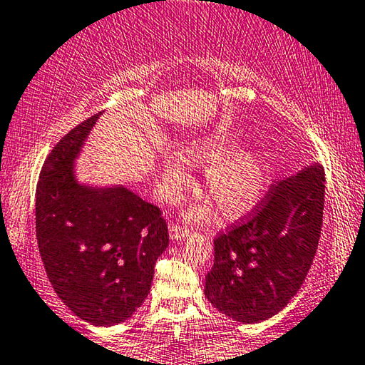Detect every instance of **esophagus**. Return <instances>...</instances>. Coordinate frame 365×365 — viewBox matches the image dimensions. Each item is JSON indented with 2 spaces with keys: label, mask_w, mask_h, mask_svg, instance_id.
I'll return each instance as SVG.
<instances>
[{
  "label": "esophagus",
  "mask_w": 365,
  "mask_h": 365,
  "mask_svg": "<svg viewBox=\"0 0 365 365\" xmlns=\"http://www.w3.org/2000/svg\"><path fill=\"white\" fill-rule=\"evenodd\" d=\"M190 233V230L187 227H182V225L178 223H172L170 225V238L172 240H183L185 236Z\"/></svg>",
  "instance_id": "esophagus-1"
}]
</instances>
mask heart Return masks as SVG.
<instances>
[{
	"mask_svg": "<svg viewBox=\"0 0 365 365\" xmlns=\"http://www.w3.org/2000/svg\"><path fill=\"white\" fill-rule=\"evenodd\" d=\"M180 157L188 165L208 167L205 172V192L218 203L227 218L248 213L261 202L269 180V158L261 147H240L233 138H208L183 147ZM190 173L177 155H167L162 163V187L175 195L190 183ZM208 203L190 210L195 220L210 218Z\"/></svg>",
	"mask_w": 365,
	"mask_h": 365,
	"instance_id": "1",
	"label": "heart"
}]
</instances>
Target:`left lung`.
Returning a JSON list of instances; mask_svg holds the SVG:
<instances>
[{"instance_id": "1", "label": "left lung", "mask_w": 365, "mask_h": 365, "mask_svg": "<svg viewBox=\"0 0 365 365\" xmlns=\"http://www.w3.org/2000/svg\"><path fill=\"white\" fill-rule=\"evenodd\" d=\"M324 168L311 163L271 183L253 213L215 238L205 296L243 324L273 317L301 289L324 210Z\"/></svg>"}]
</instances>
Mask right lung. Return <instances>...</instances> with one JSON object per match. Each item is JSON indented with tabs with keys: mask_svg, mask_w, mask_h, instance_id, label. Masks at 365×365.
I'll use <instances>...</instances> for the list:
<instances>
[{
	"mask_svg": "<svg viewBox=\"0 0 365 365\" xmlns=\"http://www.w3.org/2000/svg\"><path fill=\"white\" fill-rule=\"evenodd\" d=\"M99 114L56 143L36 188V238L61 301L86 322L112 326L135 312L168 246L160 208L129 188L89 187L74 162Z\"/></svg>",
	"mask_w": 365,
	"mask_h": 365,
	"instance_id": "obj_1",
	"label": "right lung"
}]
</instances>
